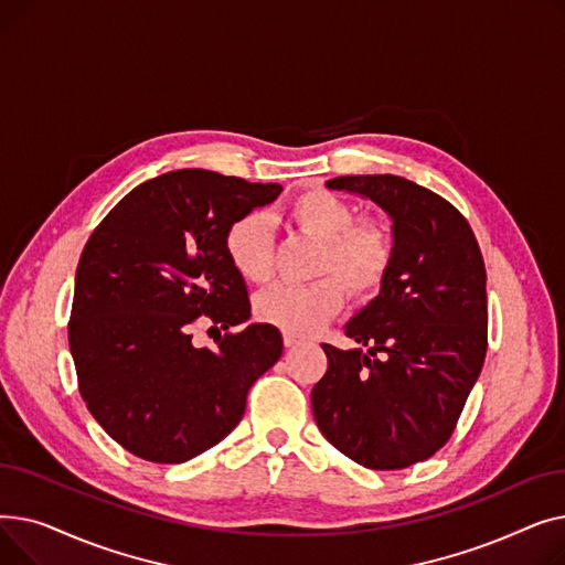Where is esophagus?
Wrapping results in <instances>:
<instances>
[{"instance_id": "1", "label": "esophagus", "mask_w": 565, "mask_h": 565, "mask_svg": "<svg viewBox=\"0 0 565 565\" xmlns=\"http://www.w3.org/2000/svg\"><path fill=\"white\" fill-rule=\"evenodd\" d=\"M302 339L300 337H295V334H290V332H284V345L286 348H292V345H298Z\"/></svg>"}]
</instances>
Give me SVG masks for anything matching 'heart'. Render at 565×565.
Instances as JSON below:
<instances>
[{"label":"heart","instance_id":"obj_1","mask_svg":"<svg viewBox=\"0 0 565 565\" xmlns=\"http://www.w3.org/2000/svg\"><path fill=\"white\" fill-rule=\"evenodd\" d=\"M286 220L320 243L311 284H277L256 295L254 311L263 322L307 337L328 324L343 307L345 291L364 300L387 279L396 241L380 220H354V207L330 190H307L286 205ZM235 273L249 284H265L275 273L270 222L263 213L237 217L224 235Z\"/></svg>","mask_w":565,"mask_h":565}]
</instances>
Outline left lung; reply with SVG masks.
<instances>
[{
  "label": "left lung",
  "instance_id": "8db88e82",
  "mask_svg": "<svg viewBox=\"0 0 565 565\" xmlns=\"http://www.w3.org/2000/svg\"><path fill=\"white\" fill-rule=\"evenodd\" d=\"M328 188L377 203L392 217L396 256L377 298L345 324L360 348L322 343L328 373L311 392L313 417L350 460L405 469L449 441L483 369V256L456 207L407 178L339 175Z\"/></svg>",
  "mask_w": 565,
  "mask_h": 565
}]
</instances>
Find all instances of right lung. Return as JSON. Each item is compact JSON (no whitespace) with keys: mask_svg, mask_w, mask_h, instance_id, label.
I'll list each match as a JSON object with an SVG mask.
<instances>
[{"mask_svg":"<svg viewBox=\"0 0 565 565\" xmlns=\"http://www.w3.org/2000/svg\"><path fill=\"white\" fill-rule=\"evenodd\" d=\"M279 192L277 183L178 169L137 185L88 237L71 354L88 412L137 458L171 465L215 447L241 424L252 384L281 358V332L267 322L220 337L215 350L192 343L201 316L222 330L249 320L224 235Z\"/></svg>","mask_w":565,"mask_h":565,"instance_id":"1","label":"right lung"}]
</instances>
